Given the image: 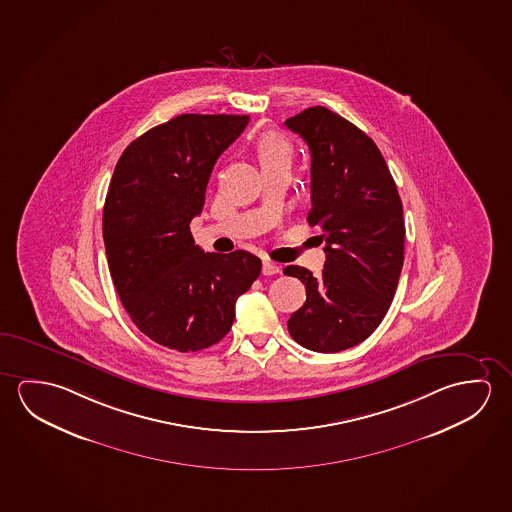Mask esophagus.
<instances>
[{"instance_id":"obj_1","label":"esophagus","mask_w":512,"mask_h":512,"mask_svg":"<svg viewBox=\"0 0 512 512\" xmlns=\"http://www.w3.org/2000/svg\"><path fill=\"white\" fill-rule=\"evenodd\" d=\"M261 272H263V276H274V274H279L281 272V267L276 265L274 261H263V268H261Z\"/></svg>"}]
</instances>
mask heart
<instances>
[{"label": "heart", "instance_id": "heart-1", "mask_svg": "<svg viewBox=\"0 0 512 512\" xmlns=\"http://www.w3.org/2000/svg\"><path fill=\"white\" fill-rule=\"evenodd\" d=\"M256 153L261 167L268 165H290L292 162V144L279 133L267 131L256 142Z\"/></svg>", "mask_w": 512, "mask_h": 512}]
</instances>
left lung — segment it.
Returning a JSON list of instances; mask_svg holds the SVG:
<instances>
[{
	"instance_id": "obj_1",
	"label": "left lung",
	"mask_w": 512,
	"mask_h": 512,
	"mask_svg": "<svg viewBox=\"0 0 512 512\" xmlns=\"http://www.w3.org/2000/svg\"><path fill=\"white\" fill-rule=\"evenodd\" d=\"M311 151L309 226H320V276L284 267L301 279L306 302L288 320L302 347L340 352L365 341L386 317L404 265V211L390 169L374 140L324 106L284 121Z\"/></svg>"
}]
</instances>
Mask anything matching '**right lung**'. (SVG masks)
I'll return each instance as SVG.
<instances>
[{
    "mask_svg": "<svg viewBox=\"0 0 512 512\" xmlns=\"http://www.w3.org/2000/svg\"><path fill=\"white\" fill-rule=\"evenodd\" d=\"M247 122L178 115L133 140L115 165L103 208L108 268L133 324L163 347L197 352L219 343L236 299L260 276L251 252L204 254L190 233L213 165Z\"/></svg>",
    "mask_w": 512,
    "mask_h": 512,
    "instance_id": "obj_1",
    "label": "right lung"
}]
</instances>
